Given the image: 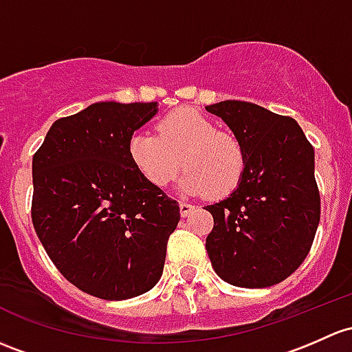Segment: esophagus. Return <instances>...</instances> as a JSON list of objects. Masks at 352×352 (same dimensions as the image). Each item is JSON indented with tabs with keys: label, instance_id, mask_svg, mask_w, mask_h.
Returning <instances> with one entry per match:
<instances>
[{
	"label": "esophagus",
	"instance_id": "1",
	"mask_svg": "<svg viewBox=\"0 0 352 352\" xmlns=\"http://www.w3.org/2000/svg\"><path fill=\"white\" fill-rule=\"evenodd\" d=\"M179 207H180V216H182V217L190 216V214L195 210V206L188 204V202H184V201L179 202Z\"/></svg>",
	"mask_w": 352,
	"mask_h": 352
}]
</instances>
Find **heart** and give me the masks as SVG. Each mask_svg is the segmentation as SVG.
I'll use <instances>...</instances> for the list:
<instances>
[{
  "mask_svg": "<svg viewBox=\"0 0 352 352\" xmlns=\"http://www.w3.org/2000/svg\"><path fill=\"white\" fill-rule=\"evenodd\" d=\"M128 155L135 168L155 187L175 179L182 164L180 187L187 194L223 199L241 184L246 150L231 131L217 129L204 114L192 108L168 113L158 123V135L135 131L128 140Z\"/></svg>",
  "mask_w": 352,
  "mask_h": 352,
  "instance_id": "heart-1",
  "label": "heart"
}]
</instances>
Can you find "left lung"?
Listing matches in <instances>:
<instances>
[{
  "mask_svg": "<svg viewBox=\"0 0 352 352\" xmlns=\"http://www.w3.org/2000/svg\"><path fill=\"white\" fill-rule=\"evenodd\" d=\"M243 142L238 188L206 206L214 228L206 250L214 272L243 288L283 282L309 254L320 221L314 148L297 121L246 101L206 106Z\"/></svg>",
  "mask_w": 352,
  "mask_h": 352,
  "instance_id": "8db88e82",
  "label": "left lung"
}]
</instances>
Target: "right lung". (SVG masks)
<instances>
[{
  "instance_id": "1",
  "label": "right lung",
  "mask_w": 352,
  "mask_h": 352,
  "mask_svg": "<svg viewBox=\"0 0 352 352\" xmlns=\"http://www.w3.org/2000/svg\"><path fill=\"white\" fill-rule=\"evenodd\" d=\"M157 102H94L52 124L33 155L32 221L58 272L89 295L126 300L165 265L179 202L135 168L128 140Z\"/></svg>"
}]
</instances>
